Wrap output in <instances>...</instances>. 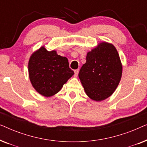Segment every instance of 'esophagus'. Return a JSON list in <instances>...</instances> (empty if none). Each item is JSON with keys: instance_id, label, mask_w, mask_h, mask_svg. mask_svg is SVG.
Listing matches in <instances>:
<instances>
[{"instance_id": "34e87169", "label": "esophagus", "mask_w": 147, "mask_h": 147, "mask_svg": "<svg viewBox=\"0 0 147 147\" xmlns=\"http://www.w3.org/2000/svg\"><path fill=\"white\" fill-rule=\"evenodd\" d=\"M74 71H75V74H74V76H75V77H77L78 75V73H79V69H76Z\"/></svg>"}]
</instances>
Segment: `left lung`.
Returning a JSON list of instances; mask_svg holds the SVG:
<instances>
[{
    "label": "left lung",
    "instance_id": "8db88e82",
    "mask_svg": "<svg viewBox=\"0 0 147 147\" xmlns=\"http://www.w3.org/2000/svg\"><path fill=\"white\" fill-rule=\"evenodd\" d=\"M122 71L117 50L112 44L103 42L87 53L78 76L86 94L93 100L102 101L115 91Z\"/></svg>",
    "mask_w": 147,
    "mask_h": 147
}]
</instances>
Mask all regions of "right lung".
I'll return each instance as SVG.
<instances>
[{"instance_id":"obj_1","label":"right lung","mask_w":147,"mask_h":147,"mask_svg":"<svg viewBox=\"0 0 147 147\" xmlns=\"http://www.w3.org/2000/svg\"><path fill=\"white\" fill-rule=\"evenodd\" d=\"M28 67L32 86L46 97L57 94L74 74L67 58L57 55L55 51H48L44 47L32 54Z\"/></svg>"}]
</instances>
